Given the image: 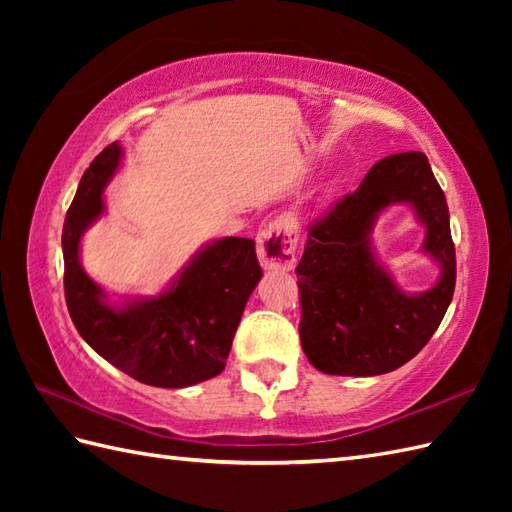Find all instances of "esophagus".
<instances>
[{"label": "esophagus", "mask_w": 512, "mask_h": 512, "mask_svg": "<svg viewBox=\"0 0 512 512\" xmlns=\"http://www.w3.org/2000/svg\"><path fill=\"white\" fill-rule=\"evenodd\" d=\"M299 242V226L281 215L257 233V257L264 270H292Z\"/></svg>", "instance_id": "1"}]
</instances>
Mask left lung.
I'll list each match as a JSON object with an SVG mask.
<instances>
[{"label": "left lung", "instance_id": "left-lung-1", "mask_svg": "<svg viewBox=\"0 0 512 512\" xmlns=\"http://www.w3.org/2000/svg\"><path fill=\"white\" fill-rule=\"evenodd\" d=\"M409 203L425 226L423 252L441 277L424 293H405L377 262L371 231L377 215ZM301 347L332 376H378L411 361L444 319L455 290L449 206L420 151L394 154L367 171L354 193L310 228L297 266Z\"/></svg>", "mask_w": 512, "mask_h": 512}]
</instances>
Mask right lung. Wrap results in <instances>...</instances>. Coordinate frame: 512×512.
I'll list each match as a JSON object with an SVG mask.
<instances>
[{
    "label": "right lung",
    "instance_id": "add662e5",
    "mask_svg": "<svg viewBox=\"0 0 512 512\" xmlns=\"http://www.w3.org/2000/svg\"><path fill=\"white\" fill-rule=\"evenodd\" d=\"M123 147L107 145L85 169L65 215L63 288L74 328L107 363L151 387H191L217 376L250 292L262 279L255 242L222 237L191 257L156 297L107 301L81 266V237L105 213L103 191L121 167Z\"/></svg>",
    "mask_w": 512,
    "mask_h": 512
}]
</instances>
